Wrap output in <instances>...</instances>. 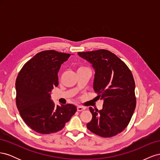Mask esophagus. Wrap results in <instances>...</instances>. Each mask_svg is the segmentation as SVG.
Segmentation results:
<instances>
[{
  "instance_id": "obj_1",
  "label": "esophagus",
  "mask_w": 160,
  "mask_h": 160,
  "mask_svg": "<svg viewBox=\"0 0 160 160\" xmlns=\"http://www.w3.org/2000/svg\"><path fill=\"white\" fill-rule=\"evenodd\" d=\"M77 109L78 111H83L85 109V107H82V106H77Z\"/></svg>"
}]
</instances>
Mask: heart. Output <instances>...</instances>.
<instances>
[{"label": "heart", "mask_w": 160, "mask_h": 160, "mask_svg": "<svg viewBox=\"0 0 160 160\" xmlns=\"http://www.w3.org/2000/svg\"><path fill=\"white\" fill-rule=\"evenodd\" d=\"M85 68H87V67H85V66H80L79 68H78V70L79 69H85Z\"/></svg>", "instance_id": "b5f03b06"}]
</instances>
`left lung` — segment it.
<instances>
[{
	"instance_id": "obj_1",
	"label": "left lung",
	"mask_w": 160,
	"mask_h": 160,
	"mask_svg": "<svg viewBox=\"0 0 160 160\" xmlns=\"http://www.w3.org/2000/svg\"><path fill=\"white\" fill-rule=\"evenodd\" d=\"M95 70L93 89L98 99L103 100V109L89 108L92 119L87 128L103 138H111L127 128L136 106L135 81L125 62L105 49L79 52Z\"/></svg>"
}]
</instances>
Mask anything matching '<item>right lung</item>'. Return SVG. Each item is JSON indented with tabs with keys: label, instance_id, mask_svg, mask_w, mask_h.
<instances>
[{
	"label": "right lung",
	"instance_id": "add662e5",
	"mask_svg": "<svg viewBox=\"0 0 160 160\" xmlns=\"http://www.w3.org/2000/svg\"><path fill=\"white\" fill-rule=\"evenodd\" d=\"M71 54L55 50L38 52L19 71L16 104L24 122L35 132L50 134L61 130L77 111L72 104L55 105L51 90L59 85L58 71Z\"/></svg>",
	"mask_w": 160,
	"mask_h": 160
}]
</instances>
